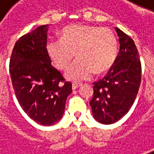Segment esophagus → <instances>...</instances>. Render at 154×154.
Returning a JSON list of instances; mask_svg holds the SVG:
<instances>
[{
  "label": "esophagus",
  "mask_w": 154,
  "mask_h": 154,
  "mask_svg": "<svg viewBox=\"0 0 154 154\" xmlns=\"http://www.w3.org/2000/svg\"><path fill=\"white\" fill-rule=\"evenodd\" d=\"M81 85H82L81 84H77V83H74V84H72V90H77V89H78V88H79Z\"/></svg>",
  "instance_id": "1"
}]
</instances>
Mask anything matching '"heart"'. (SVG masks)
Instances as JSON below:
<instances>
[{
    "label": "heart",
    "mask_w": 154,
    "mask_h": 154,
    "mask_svg": "<svg viewBox=\"0 0 154 154\" xmlns=\"http://www.w3.org/2000/svg\"><path fill=\"white\" fill-rule=\"evenodd\" d=\"M118 39L107 27L89 25H70L60 32V40H50L46 52L59 70H66L76 56L78 58L67 70V79L78 82L92 73L109 70L116 60Z\"/></svg>",
    "instance_id": "b5f03b06"
}]
</instances>
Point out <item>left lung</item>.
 Here are the masks:
<instances>
[{
  "label": "left lung",
  "instance_id": "obj_1",
  "mask_svg": "<svg viewBox=\"0 0 154 154\" xmlns=\"http://www.w3.org/2000/svg\"><path fill=\"white\" fill-rule=\"evenodd\" d=\"M120 51L107 75L94 82L90 104L94 118L102 124L116 122L129 111L141 81V63L134 40L116 27Z\"/></svg>",
  "mask_w": 154,
  "mask_h": 154
}]
</instances>
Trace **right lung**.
I'll return each instance as SVG.
<instances>
[{"mask_svg": "<svg viewBox=\"0 0 154 154\" xmlns=\"http://www.w3.org/2000/svg\"><path fill=\"white\" fill-rule=\"evenodd\" d=\"M47 26L21 36L14 46L9 62L12 84L26 114L41 125L57 122L64 115L72 84L51 63L46 52Z\"/></svg>", "mask_w": 154, "mask_h": 154, "instance_id": "obj_1", "label": "right lung"}]
</instances>
